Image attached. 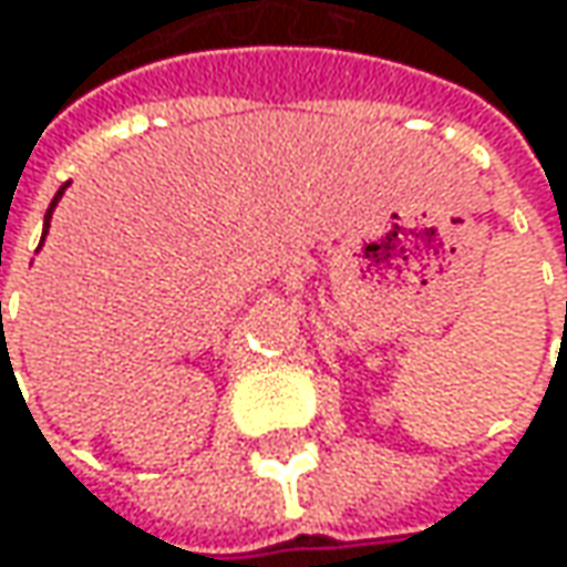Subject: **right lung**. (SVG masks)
<instances>
[{"label":"right lung","mask_w":567,"mask_h":567,"mask_svg":"<svg viewBox=\"0 0 567 567\" xmlns=\"http://www.w3.org/2000/svg\"><path fill=\"white\" fill-rule=\"evenodd\" d=\"M65 188H69V183H65V186L55 192L53 202H50V207H47V217H43V236H40V246H43V239H47V233H50V220H53V210H55V205H59V198L65 195ZM40 246H37V251H40ZM0 309H2V302H0ZM0 321H2V312H0Z\"/></svg>","instance_id":"1"}]
</instances>
